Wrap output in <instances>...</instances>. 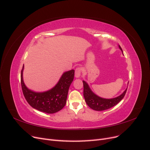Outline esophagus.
<instances>
[{"label":"esophagus","mask_w":150,"mask_h":150,"mask_svg":"<svg viewBox=\"0 0 150 150\" xmlns=\"http://www.w3.org/2000/svg\"><path fill=\"white\" fill-rule=\"evenodd\" d=\"M81 69L80 67H77L75 69V76L76 78H80L81 76Z\"/></svg>","instance_id":"obj_1"}]
</instances>
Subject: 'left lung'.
Returning <instances> with one entry per match:
<instances>
[{
    "label": "left lung",
    "instance_id": "left-lung-1",
    "mask_svg": "<svg viewBox=\"0 0 150 150\" xmlns=\"http://www.w3.org/2000/svg\"><path fill=\"white\" fill-rule=\"evenodd\" d=\"M119 48L122 51L123 54V52L122 48L120 45ZM83 96L84 97V99L87 103V105L93 110H96V111H103V110H105L109 109L116 105L118 104L125 97L127 89L124 91V92L120 95L119 96L115 97V98L112 99H105L102 98L94 94L92 90L89 88L88 84L85 81H83Z\"/></svg>",
    "mask_w": 150,
    "mask_h": 150
}]
</instances>
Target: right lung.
<instances>
[{"mask_svg": "<svg viewBox=\"0 0 150 150\" xmlns=\"http://www.w3.org/2000/svg\"><path fill=\"white\" fill-rule=\"evenodd\" d=\"M23 67L21 73V84L25 99L34 108L47 113H54L66 105L69 89L74 79V70L64 72L56 85L45 92H35L28 89L23 80Z\"/></svg>", "mask_w": 150, "mask_h": 150, "instance_id": "obj_1", "label": "right lung"}]
</instances>
